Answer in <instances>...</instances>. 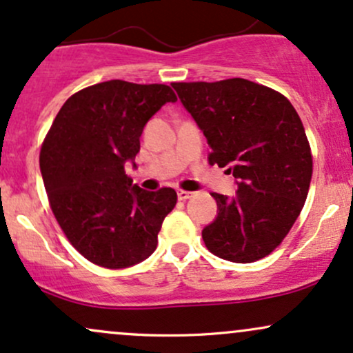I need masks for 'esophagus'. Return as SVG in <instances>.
Instances as JSON below:
<instances>
[{
    "label": "esophagus",
    "mask_w": 353,
    "mask_h": 353,
    "mask_svg": "<svg viewBox=\"0 0 353 353\" xmlns=\"http://www.w3.org/2000/svg\"><path fill=\"white\" fill-rule=\"evenodd\" d=\"M177 197H179L181 201L190 199V197H192V192H189V190H184V189H179L177 190Z\"/></svg>",
    "instance_id": "34e87169"
}]
</instances>
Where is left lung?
<instances>
[{
  "instance_id": "8db88e82",
  "label": "left lung",
  "mask_w": 353,
  "mask_h": 353,
  "mask_svg": "<svg viewBox=\"0 0 353 353\" xmlns=\"http://www.w3.org/2000/svg\"><path fill=\"white\" fill-rule=\"evenodd\" d=\"M208 137L209 164L237 179L234 199L214 192L219 214L202 230L217 257L249 264L274 252L305 204L312 152L290 101L279 91L232 78L172 83Z\"/></svg>"
}]
</instances>
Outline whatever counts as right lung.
I'll return each mask as SVG.
<instances>
[{
  "label": "right lung",
  "mask_w": 353,
  "mask_h": 353,
  "mask_svg": "<svg viewBox=\"0 0 353 353\" xmlns=\"http://www.w3.org/2000/svg\"><path fill=\"white\" fill-rule=\"evenodd\" d=\"M177 101L165 84L112 79L74 92L52 121L39 152L44 188L64 236L92 264L124 269L157 247L176 190L149 192L125 176L145 123Z\"/></svg>",
  "instance_id": "1"
}]
</instances>
